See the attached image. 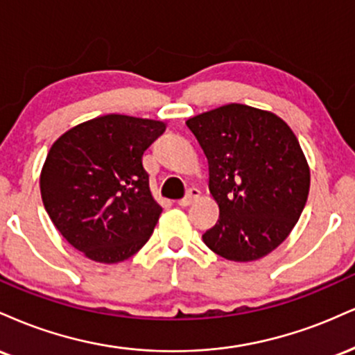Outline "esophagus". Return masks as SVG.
<instances>
[{
  "instance_id": "obj_1",
  "label": "esophagus",
  "mask_w": 355,
  "mask_h": 355,
  "mask_svg": "<svg viewBox=\"0 0 355 355\" xmlns=\"http://www.w3.org/2000/svg\"><path fill=\"white\" fill-rule=\"evenodd\" d=\"M199 194H201V193H199V189H198V187H191V189L187 191V193H186L184 198H182V199H179L178 204H179V206H181V207H186V206H189V204L193 202L194 199H198V198H199Z\"/></svg>"
}]
</instances>
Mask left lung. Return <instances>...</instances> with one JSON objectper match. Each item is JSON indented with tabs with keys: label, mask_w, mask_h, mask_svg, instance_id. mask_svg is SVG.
I'll return each instance as SVG.
<instances>
[{
	"label": "left lung",
	"mask_w": 355,
	"mask_h": 355,
	"mask_svg": "<svg viewBox=\"0 0 355 355\" xmlns=\"http://www.w3.org/2000/svg\"><path fill=\"white\" fill-rule=\"evenodd\" d=\"M186 124L209 162L219 206L204 244L227 261L261 259L289 236L306 206L311 173L297 137L272 112L236 103Z\"/></svg>",
	"instance_id": "left-lung-1"
}]
</instances>
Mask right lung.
I'll use <instances>...</instances> for the list:
<instances>
[{"mask_svg":"<svg viewBox=\"0 0 355 355\" xmlns=\"http://www.w3.org/2000/svg\"><path fill=\"white\" fill-rule=\"evenodd\" d=\"M164 131L161 121L106 114L51 146L40 179L44 209L86 257L114 264L151 237L162 207L149 191L143 154Z\"/></svg>","mask_w":355,"mask_h":355,"instance_id":"add662e5","label":"right lung"}]
</instances>
